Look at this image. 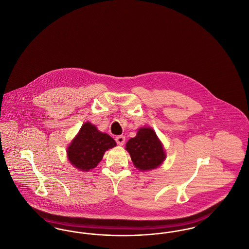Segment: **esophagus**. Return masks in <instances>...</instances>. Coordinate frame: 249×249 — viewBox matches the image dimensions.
I'll list each match as a JSON object with an SVG mask.
<instances>
[{"instance_id":"obj_1","label":"esophagus","mask_w":249,"mask_h":249,"mask_svg":"<svg viewBox=\"0 0 249 249\" xmlns=\"http://www.w3.org/2000/svg\"><path fill=\"white\" fill-rule=\"evenodd\" d=\"M116 142H118V144L119 145H123L124 142H125V136L123 135H119L116 137Z\"/></svg>"}]
</instances>
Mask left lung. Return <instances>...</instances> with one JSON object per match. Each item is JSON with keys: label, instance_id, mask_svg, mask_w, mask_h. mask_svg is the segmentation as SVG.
Wrapping results in <instances>:
<instances>
[{"label": "left lung", "instance_id": "obj_1", "mask_svg": "<svg viewBox=\"0 0 249 249\" xmlns=\"http://www.w3.org/2000/svg\"><path fill=\"white\" fill-rule=\"evenodd\" d=\"M126 149L130 153L133 164L141 171L155 169L165 159L162 144L150 128H141L138 130L137 135L126 143Z\"/></svg>", "mask_w": 249, "mask_h": 249}]
</instances>
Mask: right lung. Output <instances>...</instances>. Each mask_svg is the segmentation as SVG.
Masks as SVG:
<instances>
[{"mask_svg":"<svg viewBox=\"0 0 249 249\" xmlns=\"http://www.w3.org/2000/svg\"><path fill=\"white\" fill-rule=\"evenodd\" d=\"M116 144L111 136L99 131L94 125L87 122L69 145L67 154L75 168L89 171L98 165L107 149Z\"/></svg>","mask_w":249,"mask_h":249,"instance_id":"obj_1","label":"right lung"}]
</instances>
